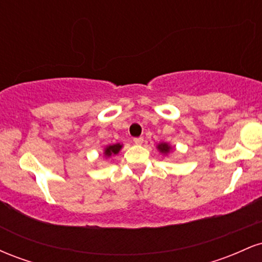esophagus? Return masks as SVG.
<instances>
[{
	"label": "esophagus",
	"mask_w": 262,
	"mask_h": 262,
	"mask_svg": "<svg viewBox=\"0 0 262 262\" xmlns=\"http://www.w3.org/2000/svg\"><path fill=\"white\" fill-rule=\"evenodd\" d=\"M133 141H134V144H137V145H140V144H143V141H144V138H143V137H139V138H134Z\"/></svg>",
	"instance_id": "obj_1"
}]
</instances>
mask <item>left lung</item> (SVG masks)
I'll return each instance as SVG.
<instances>
[{
	"mask_svg": "<svg viewBox=\"0 0 262 262\" xmlns=\"http://www.w3.org/2000/svg\"><path fill=\"white\" fill-rule=\"evenodd\" d=\"M156 148H158L159 151L164 155H167L171 150H172V146H171L169 143H164V141H162V143H159L158 145H156Z\"/></svg>",
	"mask_w": 262,
	"mask_h": 262,
	"instance_id": "left-lung-1",
	"label": "left lung"
}]
</instances>
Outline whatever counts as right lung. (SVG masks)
Instances as JSON below:
<instances>
[{
  "instance_id": "obj_1",
  "label": "right lung",
  "mask_w": 262,
  "mask_h": 262,
  "mask_svg": "<svg viewBox=\"0 0 262 262\" xmlns=\"http://www.w3.org/2000/svg\"><path fill=\"white\" fill-rule=\"evenodd\" d=\"M123 148V144L117 143V144H112V145H107L103 150V156L106 159L111 158V156H114L118 154L121 151V149Z\"/></svg>"
}]
</instances>
